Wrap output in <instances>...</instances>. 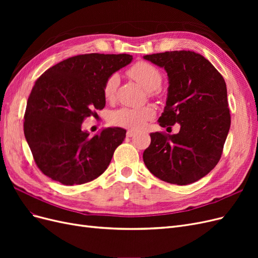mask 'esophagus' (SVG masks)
<instances>
[{
    "label": "esophagus",
    "mask_w": 258,
    "mask_h": 258,
    "mask_svg": "<svg viewBox=\"0 0 258 258\" xmlns=\"http://www.w3.org/2000/svg\"><path fill=\"white\" fill-rule=\"evenodd\" d=\"M135 135H136V131H134V130H128L127 134H126L127 138H132Z\"/></svg>",
    "instance_id": "esophagus-1"
}]
</instances>
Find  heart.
<instances>
[{"label":"heart","instance_id":"obj_1","mask_svg":"<svg viewBox=\"0 0 258 258\" xmlns=\"http://www.w3.org/2000/svg\"><path fill=\"white\" fill-rule=\"evenodd\" d=\"M127 74L140 85L154 93L162 83V74L154 64L146 61H138L132 64ZM119 85L118 74L113 73L107 77L103 86V93L106 100H113ZM156 112L151 105L141 107H120L110 114V122L114 126L127 129H141L144 124L153 119Z\"/></svg>","mask_w":258,"mask_h":258}]
</instances>
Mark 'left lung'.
I'll return each mask as SVG.
<instances>
[{
	"label": "left lung",
	"instance_id": "obj_1",
	"mask_svg": "<svg viewBox=\"0 0 258 258\" xmlns=\"http://www.w3.org/2000/svg\"><path fill=\"white\" fill-rule=\"evenodd\" d=\"M144 59L168 73V98L159 124L181 126L176 135H150L144 163L161 181L191 184L221 159L230 128L226 83L213 64L195 51H166L146 54Z\"/></svg>",
	"mask_w": 258,
	"mask_h": 258
}]
</instances>
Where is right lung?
<instances>
[{
    "label": "right lung",
    "instance_id": "add662e5",
    "mask_svg": "<svg viewBox=\"0 0 258 258\" xmlns=\"http://www.w3.org/2000/svg\"><path fill=\"white\" fill-rule=\"evenodd\" d=\"M127 53H85L45 71L28 99L23 131L37 168L63 185H81L107 169L126 130L106 128L89 137L83 121L105 106L104 82L129 64Z\"/></svg>",
    "mask_w": 258,
    "mask_h": 258
}]
</instances>
